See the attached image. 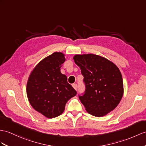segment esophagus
Here are the masks:
<instances>
[{"label":"esophagus","mask_w":146,"mask_h":146,"mask_svg":"<svg viewBox=\"0 0 146 146\" xmlns=\"http://www.w3.org/2000/svg\"><path fill=\"white\" fill-rule=\"evenodd\" d=\"M72 87H73V88H74V89H75L76 90H77V85L76 84H72Z\"/></svg>","instance_id":"1"}]
</instances>
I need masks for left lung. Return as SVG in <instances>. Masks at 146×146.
I'll return each mask as SVG.
<instances>
[{
  "instance_id": "obj_1",
  "label": "left lung",
  "mask_w": 146,
  "mask_h": 146,
  "mask_svg": "<svg viewBox=\"0 0 146 146\" xmlns=\"http://www.w3.org/2000/svg\"><path fill=\"white\" fill-rule=\"evenodd\" d=\"M73 59L84 79L85 92L79 96L89 114L102 117L118 105L124 93L121 73L114 63L94 54H76Z\"/></svg>"
}]
</instances>
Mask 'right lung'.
<instances>
[{
	"instance_id": "right-lung-1",
	"label": "right lung",
	"mask_w": 146,
	"mask_h": 146,
	"mask_svg": "<svg viewBox=\"0 0 146 146\" xmlns=\"http://www.w3.org/2000/svg\"><path fill=\"white\" fill-rule=\"evenodd\" d=\"M65 54L55 52L39 62L31 70L27 84L30 105L48 118L61 115L66 103L77 94L61 72Z\"/></svg>"
}]
</instances>
